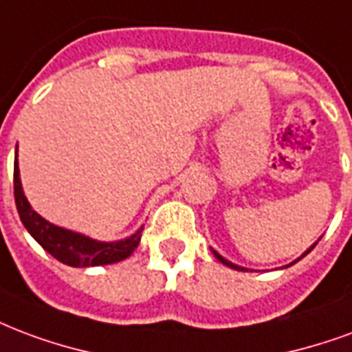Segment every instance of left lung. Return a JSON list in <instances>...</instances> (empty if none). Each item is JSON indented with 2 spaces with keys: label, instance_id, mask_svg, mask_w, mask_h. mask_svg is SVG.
Segmentation results:
<instances>
[{
  "label": "left lung",
  "instance_id": "left-lung-1",
  "mask_svg": "<svg viewBox=\"0 0 352 352\" xmlns=\"http://www.w3.org/2000/svg\"><path fill=\"white\" fill-rule=\"evenodd\" d=\"M315 246V244H314ZM314 246H311V248L308 250V252H306V254H309V252H311V250H314ZM212 254H214V257L216 259H218V261H222L223 265H228V267H231V269H236V270H244V269H241V267H236V265H233V263H229L228 259H223L222 256H220V254H218V252H214V250H212ZM306 254H304V256H306Z\"/></svg>",
  "mask_w": 352,
  "mask_h": 352
}]
</instances>
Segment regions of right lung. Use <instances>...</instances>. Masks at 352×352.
Listing matches in <instances>:
<instances>
[{"label": "right lung", "mask_w": 352, "mask_h": 352, "mask_svg": "<svg viewBox=\"0 0 352 352\" xmlns=\"http://www.w3.org/2000/svg\"><path fill=\"white\" fill-rule=\"evenodd\" d=\"M14 201H16L20 220L30 231L31 236L50 256L69 267H98V265L123 261L138 248L140 239H142L140 235L142 231H138L136 235H132L126 241L96 242L87 236L78 235V233H72V231L46 222L43 216H38L31 209V205L23 196L20 175H18L16 156H14Z\"/></svg>", "instance_id": "1"}]
</instances>
